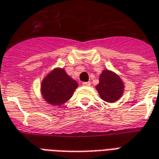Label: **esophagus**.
<instances>
[{
	"label": "esophagus",
	"instance_id": "obj_1",
	"mask_svg": "<svg viewBox=\"0 0 159 159\" xmlns=\"http://www.w3.org/2000/svg\"><path fill=\"white\" fill-rule=\"evenodd\" d=\"M83 86H90L91 85V83L90 82H84V83H83Z\"/></svg>",
	"mask_w": 159,
	"mask_h": 159
}]
</instances>
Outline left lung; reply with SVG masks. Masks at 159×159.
Instances as JSON below:
<instances>
[{
    "label": "left lung",
    "mask_w": 159,
    "mask_h": 159,
    "mask_svg": "<svg viewBox=\"0 0 159 159\" xmlns=\"http://www.w3.org/2000/svg\"><path fill=\"white\" fill-rule=\"evenodd\" d=\"M100 83L96 88L100 98L106 102L114 103L123 96L124 83L113 70L105 69L100 75Z\"/></svg>",
    "instance_id": "left-lung-1"
}]
</instances>
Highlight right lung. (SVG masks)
I'll return each mask as SVG.
<instances>
[{
    "mask_svg": "<svg viewBox=\"0 0 159 159\" xmlns=\"http://www.w3.org/2000/svg\"><path fill=\"white\" fill-rule=\"evenodd\" d=\"M77 87V82L70 77L64 68L56 67L42 79L40 91L47 103L61 107L71 98Z\"/></svg>",
    "mask_w": 159,
    "mask_h": 159,
    "instance_id": "right-lung-1",
    "label": "right lung"
}]
</instances>
